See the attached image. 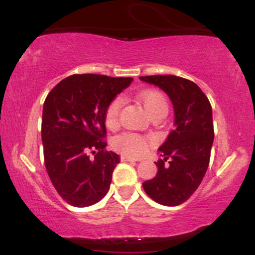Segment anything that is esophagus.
Wrapping results in <instances>:
<instances>
[{"label": "esophagus", "mask_w": 255, "mask_h": 255, "mask_svg": "<svg viewBox=\"0 0 255 255\" xmlns=\"http://www.w3.org/2000/svg\"><path fill=\"white\" fill-rule=\"evenodd\" d=\"M121 160H122V162H139L140 159H139V158H134V157L126 156V154H122Z\"/></svg>", "instance_id": "1"}]
</instances>
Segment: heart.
<instances>
[{"label":"heart","mask_w":255,"mask_h":255,"mask_svg":"<svg viewBox=\"0 0 255 255\" xmlns=\"http://www.w3.org/2000/svg\"><path fill=\"white\" fill-rule=\"evenodd\" d=\"M139 101L144 105L145 110L150 114L151 118L158 115L165 116L168 113L169 105L165 96L159 91L148 90L139 95ZM122 108V99L116 98L111 102L105 113V124L109 128L116 127L119 124L120 111ZM150 141L145 136L135 133H124L116 136L114 140V146L122 153L129 156H142L147 151Z\"/></svg>","instance_id":"1"}]
</instances>
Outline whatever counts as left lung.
<instances>
[{
  "mask_svg": "<svg viewBox=\"0 0 255 255\" xmlns=\"http://www.w3.org/2000/svg\"><path fill=\"white\" fill-rule=\"evenodd\" d=\"M163 90L174 107L175 129L159 147L156 176L142 183L151 199L165 206L188 200L201 183L215 137L212 108L197 84L176 75L140 77Z\"/></svg>",
  "mask_w": 255,
  "mask_h": 255,
  "instance_id": "1",
  "label": "left lung"
}]
</instances>
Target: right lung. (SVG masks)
<instances>
[{
    "instance_id": "obj_1",
    "label": "right lung",
    "mask_w": 255,
    "mask_h": 255,
    "mask_svg": "<svg viewBox=\"0 0 255 255\" xmlns=\"http://www.w3.org/2000/svg\"><path fill=\"white\" fill-rule=\"evenodd\" d=\"M131 81L74 74L46 96L42 118L44 163L55 189L72 206H91L109 191L120 157L105 151V113Z\"/></svg>"
}]
</instances>
